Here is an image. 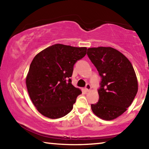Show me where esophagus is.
<instances>
[{
    "label": "esophagus",
    "instance_id": "34e87169",
    "mask_svg": "<svg viewBox=\"0 0 149 149\" xmlns=\"http://www.w3.org/2000/svg\"><path fill=\"white\" fill-rule=\"evenodd\" d=\"M91 89V86L90 84H87L86 86H85V89H86L87 91H89Z\"/></svg>",
    "mask_w": 149,
    "mask_h": 149
}]
</instances>
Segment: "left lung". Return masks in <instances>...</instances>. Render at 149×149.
<instances>
[{"label":"left lung","instance_id":"8db88e82","mask_svg":"<svg viewBox=\"0 0 149 149\" xmlns=\"http://www.w3.org/2000/svg\"><path fill=\"white\" fill-rule=\"evenodd\" d=\"M87 54L101 78L99 99L91 105V109L101 119L114 120L127 110L137 94L134 69L124 55L112 47L89 48Z\"/></svg>","mask_w":149,"mask_h":149}]
</instances>
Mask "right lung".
Wrapping results in <instances>:
<instances>
[{
    "mask_svg": "<svg viewBox=\"0 0 149 149\" xmlns=\"http://www.w3.org/2000/svg\"><path fill=\"white\" fill-rule=\"evenodd\" d=\"M86 47L56 44L33 60L26 77L27 91L37 110L57 119L71 112L81 90L72 84L74 65L86 54Z\"/></svg>",
    "mask_w": 149,
    "mask_h": 149,
    "instance_id": "add662e5",
    "label": "right lung"
}]
</instances>
